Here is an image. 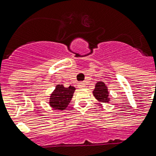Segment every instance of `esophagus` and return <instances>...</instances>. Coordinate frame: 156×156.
I'll list each match as a JSON object with an SVG mask.
<instances>
[{
	"instance_id": "obj_1",
	"label": "esophagus",
	"mask_w": 156,
	"mask_h": 156,
	"mask_svg": "<svg viewBox=\"0 0 156 156\" xmlns=\"http://www.w3.org/2000/svg\"><path fill=\"white\" fill-rule=\"evenodd\" d=\"M79 87H80V88L85 87V84H84V83H80V84H79Z\"/></svg>"
}]
</instances>
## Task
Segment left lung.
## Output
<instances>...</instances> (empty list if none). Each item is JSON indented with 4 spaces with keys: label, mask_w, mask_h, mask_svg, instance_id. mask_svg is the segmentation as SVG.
I'll use <instances>...</instances> for the list:
<instances>
[{
    "label": "left lung",
    "mask_w": 156,
    "mask_h": 156,
    "mask_svg": "<svg viewBox=\"0 0 156 156\" xmlns=\"http://www.w3.org/2000/svg\"><path fill=\"white\" fill-rule=\"evenodd\" d=\"M93 94L96 99L100 102H109L108 99V91L107 86L104 82H98L95 85V89L94 90Z\"/></svg>",
    "instance_id": "left-lung-1"
}]
</instances>
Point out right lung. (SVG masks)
Segmentation results:
<instances>
[{"instance_id":"right-lung-1","label":"right lung","mask_w":156,"mask_h":156,"mask_svg":"<svg viewBox=\"0 0 156 156\" xmlns=\"http://www.w3.org/2000/svg\"><path fill=\"white\" fill-rule=\"evenodd\" d=\"M76 88L70 85L65 88L62 85H57L50 96V106L57 110H64L71 102Z\"/></svg>"}]
</instances>
